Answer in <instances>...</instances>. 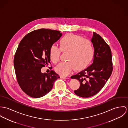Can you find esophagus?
Here are the masks:
<instances>
[{
  "label": "esophagus",
  "mask_w": 128,
  "mask_h": 128,
  "mask_svg": "<svg viewBox=\"0 0 128 128\" xmlns=\"http://www.w3.org/2000/svg\"><path fill=\"white\" fill-rule=\"evenodd\" d=\"M60 78H63V79H66V78H66V77H65V76H60Z\"/></svg>",
  "instance_id": "esophagus-1"
}]
</instances>
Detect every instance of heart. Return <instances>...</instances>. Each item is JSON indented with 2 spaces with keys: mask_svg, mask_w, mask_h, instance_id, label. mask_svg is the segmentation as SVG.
Segmentation results:
<instances>
[{
  "mask_svg": "<svg viewBox=\"0 0 128 128\" xmlns=\"http://www.w3.org/2000/svg\"><path fill=\"white\" fill-rule=\"evenodd\" d=\"M60 48L52 44L49 50L50 60L56 64L60 60L61 51L68 52V61L60 63L55 68L57 74L62 76H67L76 68L83 70L91 63L94 56L95 50L93 44L89 40L82 36L67 34L60 40Z\"/></svg>",
  "mask_w": 128,
  "mask_h": 128,
  "instance_id": "heart-1",
  "label": "heart"
}]
</instances>
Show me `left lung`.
<instances>
[{"instance_id":"obj_1","label":"left lung","mask_w":128,"mask_h":128,"mask_svg":"<svg viewBox=\"0 0 128 128\" xmlns=\"http://www.w3.org/2000/svg\"><path fill=\"white\" fill-rule=\"evenodd\" d=\"M91 42L95 50L93 64L71 76L72 78L80 81V88L74 92L83 98H88L97 94L105 85L113 70L110 46L100 35L94 32Z\"/></svg>"}]
</instances>
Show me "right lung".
<instances>
[{
  "instance_id": "1",
  "label": "right lung",
  "mask_w": 128,
  "mask_h": 128,
  "mask_svg": "<svg viewBox=\"0 0 128 128\" xmlns=\"http://www.w3.org/2000/svg\"><path fill=\"white\" fill-rule=\"evenodd\" d=\"M61 36L60 31L40 29L26 34L19 44L14 58V70L20 88L30 97L44 96L60 78L52 70L43 74L41 69L50 63V48Z\"/></svg>"
}]
</instances>
